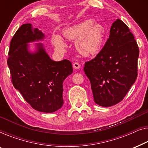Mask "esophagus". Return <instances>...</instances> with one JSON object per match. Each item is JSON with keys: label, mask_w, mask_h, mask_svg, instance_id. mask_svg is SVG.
<instances>
[{"label": "esophagus", "mask_w": 148, "mask_h": 148, "mask_svg": "<svg viewBox=\"0 0 148 148\" xmlns=\"http://www.w3.org/2000/svg\"><path fill=\"white\" fill-rule=\"evenodd\" d=\"M73 68H75V69H79L80 68V65L77 62H74L73 64Z\"/></svg>", "instance_id": "1"}]
</instances>
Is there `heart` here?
<instances>
[{"label": "heart", "mask_w": 148, "mask_h": 148, "mask_svg": "<svg viewBox=\"0 0 148 148\" xmlns=\"http://www.w3.org/2000/svg\"><path fill=\"white\" fill-rule=\"evenodd\" d=\"M62 33L66 39L75 40V47L78 53L90 57L99 52L105 36V28L99 23L88 19L66 27ZM51 42L58 51H62L66 48V43L60 35L53 36Z\"/></svg>", "instance_id": "obj_1"}]
</instances>
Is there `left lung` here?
<instances>
[{"mask_svg":"<svg viewBox=\"0 0 148 148\" xmlns=\"http://www.w3.org/2000/svg\"><path fill=\"white\" fill-rule=\"evenodd\" d=\"M138 57L139 47L134 35L117 18L101 51L84 64V71L97 105L111 107L123 99L137 78Z\"/></svg>","mask_w":148,"mask_h":148,"instance_id":"obj_1","label":"left lung"}]
</instances>
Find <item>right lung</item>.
<instances>
[{"label":"right lung","instance_id":"obj_1","mask_svg":"<svg viewBox=\"0 0 148 148\" xmlns=\"http://www.w3.org/2000/svg\"><path fill=\"white\" fill-rule=\"evenodd\" d=\"M43 38L44 34L32 24L22 25L11 41L7 64L14 87L32 107L53 113L63 105V82L73 69L69 60H51L40 43L35 52L29 51L28 43Z\"/></svg>","mask_w":148,"mask_h":148}]
</instances>
